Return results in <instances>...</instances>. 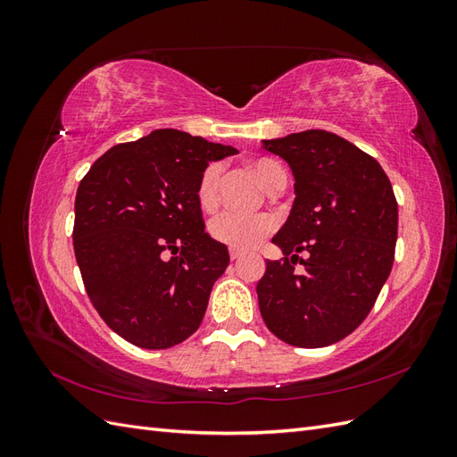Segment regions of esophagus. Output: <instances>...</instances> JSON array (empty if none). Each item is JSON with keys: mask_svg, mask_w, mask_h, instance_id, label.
<instances>
[{"mask_svg": "<svg viewBox=\"0 0 457 457\" xmlns=\"http://www.w3.org/2000/svg\"><path fill=\"white\" fill-rule=\"evenodd\" d=\"M228 253H230V259H232V261H237V259H240V257H242V252H240V250H237V247H230Z\"/></svg>", "mask_w": 457, "mask_h": 457, "instance_id": "1", "label": "esophagus"}]
</instances>
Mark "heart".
Returning <instances> with one entry per match:
<instances>
[{
	"label": "heart",
	"instance_id": "b5f03b06",
	"mask_svg": "<svg viewBox=\"0 0 457 457\" xmlns=\"http://www.w3.org/2000/svg\"><path fill=\"white\" fill-rule=\"evenodd\" d=\"M250 170L255 175L261 187L267 192L286 187V171L278 162L270 158H257L250 162ZM219 183H220V165H207L198 181V204L202 210H213L219 202ZM274 217L269 213H253L242 215L234 212H223L210 220L212 238L227 244L237 250H250L255 247L267 234L274 228Z\"/></svg>",
	"mask_w": 457,
	"mask_h": 457
}]
</instances>
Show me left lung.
<instances>
[{
  "instance_id": "8db88e82",
  "label": "left lung",
  "mask_w": 457,
  "mask_h": 457,
  "mask_svg": "<svg viewBox=\"0 0 457 457\" xmlns=\"http://www.w3.org/2000/svg\"><path fill=\"white\" fill-rule=\"evenodd\" d=\"M292 170L295 200L257 282L262 320L294 347H328L362 324L395 261L398 205L366 152L324 129L262 141ZM305 251L308 259L298 253ZM299 260L303 271L295 269Z\"/></svg>"
}]
</instances>
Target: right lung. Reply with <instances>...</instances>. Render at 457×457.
<instances>
[{"mask_svg": "<svg viewBox=\"0 0 457 457\" xmlns=\"http://www.w3.org/2000/svg\"><path fill=\"white\" fill-rule=\"evenodd\" d=\"M179 129L110 148L81 179L74 253L86 292L110 329L143 349H168L198 329L228 250L204 228L198 181L237 154Z\"/></svg>", "mask_w": 457, "mask_h": 457, "instance_id": "obj_1", "label": "right lung"}]
</instances>
